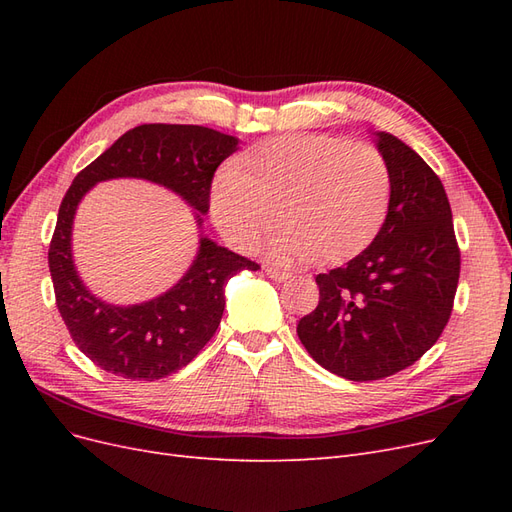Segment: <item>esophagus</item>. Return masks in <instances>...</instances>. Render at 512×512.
I'll return each mask as SVG.
<instances>
[{
    "label": "esophagus",
    "mask_w": 512,
    "mask_h": 512,
    "mask_svg": "<svg viewBox=\"0 0 512 512\" xmlns=\"http://www.w3.org/2000/svg\"><path fill=\"white\" fill-rule=\"evenodd\" d=\"M265 273L271 277V280H275V282H286L288 277H290V273H288V271H284V269H275V267H265Z\"/></svg>",
    "instance_id": "1"
}]
</instances>
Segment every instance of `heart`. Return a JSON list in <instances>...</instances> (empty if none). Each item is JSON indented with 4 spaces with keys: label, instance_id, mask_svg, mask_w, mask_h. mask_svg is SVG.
<instances>
[{
    "label": "heart",
    "instance_id": "obj_1",
    "mask_svg": "<svg viewBox=\"0 0 512 512\" xmlns=\"http://www.w3.org/2000/svg\"><path fill=\"white\" fill-rule=\"evenodd\" d=\"M391 203L382 151L344 136L286 134L247 149L213 190V220L241 250L280 222L271 252L282 260L337 262L378 235Z\"/></svg>",
    "mask_w": 512,
    "mask_h": 512
}]
</instances>
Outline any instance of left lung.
Returning a JSON list of instances; mask_svg holds the SVG:
<instances>
[{
    "mask_svg": "<svg viewBox=\"0 0 512 512\" xmlns=\"http://www.w3.org/2000/svg\"><path fill=\"white\" fill-rule=\"evenodd\" d=\"M391 203L369 247L316 275L320 301L297 333L312 359L346 380H382L438 342L459 282L461 254L440 177L397 136L378 132Z\"/></svg>",
    "mask_w": 512,
    "mask_h": 512,
    "instance_id": "left-lung-1",
    "label": "left lung"
}]
</instances>
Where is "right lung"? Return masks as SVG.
<instances>
[{
    "mask_svg": "<svg viewBox=\"0 0 512 512\" xmlns=\"http://www.w3.org/2000/svg\"><path fill=\"white\" fill-rule=\"evenodd\" d=\"M237 143L235 136L205 126L145 123L85 166L61 200L49 245L55 303L72 342L108 374L160 380L188 365L220 327L226 282L260 265L203 237L190 271L162 297L132 307L108 305L83 286L74 269L70 235L76 205L98 181L138 177L183 196L203 224L215 170L237 151Z\"/></svg>",
    "mask_w": 512,
    "mask_h": 512,
    "instance_id": "obj_1",
    "label": "right lung"
}]
</instances>
